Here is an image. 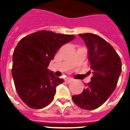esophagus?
I'll return each instance as SVG.
<instances>
[{"label": "esophagus", "instance_id": "1", "mask_svg": "<svg viewBox=\"0 0 130 130\" xmlns=\"http://www.w3.org/2000/svg\"><path fill=\"white\" fill-rule=\"evenodd\" d=\"M74 79L72 78H70V77H66L65 78V82H68V83H70L73 81Z\"/></svg>", "mask_w": 130, "mask_h": 130}]
</instances>
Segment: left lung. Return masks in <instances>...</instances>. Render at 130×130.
Returning <instances> with one entry per match:
<instances>
[{
    "label": "left lung",
    "mask_w": 130,
    "mask_h": 130,
    "mask_svg": "<svg viewBox=\"0 0 130 130\" xmlns=\"http://www.w3.org/2000/svg\"><path fill=\"white\" fill-rule=\"evenodd\" d=\"M88 49V61L93 76L91 82L79 95L72 96L76 105L86 110H93L102 105L116 87L122 71L119 56L110 44L93 33L79 34Z\"/></svg>",
    "instance_id": "8db88e82"
}]
</instances>
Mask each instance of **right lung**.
<instances>
[{"label":"right lung","instance_id":"1","mask_svg":"<svg viewBox=\"0 0 130 130\" xmlns=\"http://www.w3.org/2000/svg\"><path fill=\"white\" fill-rule=\"evenodd\" d=\"M72 35L40 30L22 38L13 53L12 74L19 96L32 109H42L54 100L56 86L64 82L48 66L60 46Z\"/></svg>","mask_w":130,"mask_h":130}]
</instances>
